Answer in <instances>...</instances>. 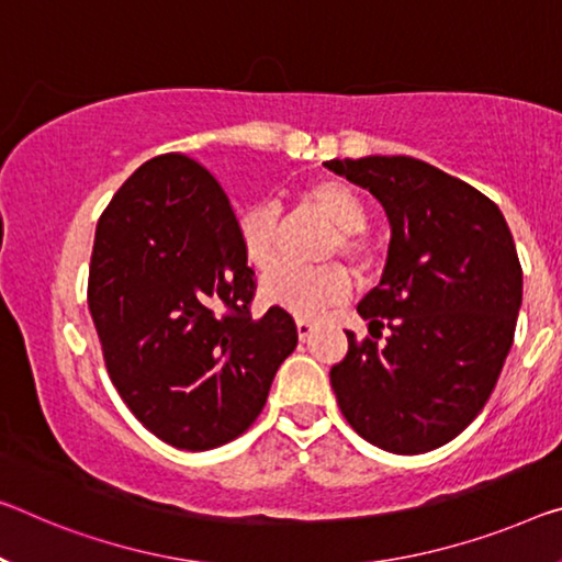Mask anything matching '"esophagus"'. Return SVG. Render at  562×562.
<instances>
[{
  "instance_id": "obj_1",
  "label": "esophagus",
  "mask_w": 562,
  "mask_h": 562,
  "mask_svg": "<svg viewBox=\"0 0 562 562\" xmlns=\"http://www.w3.org/2000/svg\"><path fill=\"white\" fill-rule=\"evenodd\" d=\"M296 331H299V339H306L314 331V324L308 322V318H296Z\"/></svg>"
}]
</instances>
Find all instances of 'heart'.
I'll return each mask as SVG.
<instances>
[{"instance_id":"obj_1","label":"heart","mask_w":562,"mask_h":562,"mask_svg":"<svg viewBox=\"0 0 562 562\" xmlns=\"http://www.w3.org/2000/svg\"><path fill=\"white\" fill-rule=\"evenodd\" d=\"M301 195L311 209H316L334 228H339L334 238L326 240L322 258L339 256L353 271H364L369 263V248L364 238L359 236L369 218L364 198L347 183L331 178L314 180ZM276 228H279V211L273 205H248L238 213L236 233L240 251L256 269H263L271 261ZM258 291H261L266 304L306 318L316 316L324 306L347 296L349 279L336 263L293 266L279 261L263 273Z\"/></svg>"}]
</instances>
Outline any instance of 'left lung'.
<instances>
[{
    "instance_id": "obj_1",
    "label": "left lung",
    "mask_w": 562,
    "mask_h": 562,
    "mask_svg": "<svg viewBox=\"0 0 562 562\" xmlns=\"http://www.w3.org/2000/svg\"><path fill=\"white\" fill-rule=\"evenodd\" d=\"M376 198L392 226L379 286L359 316L386 341L347 331L331 390L357 435L422 454L454 439L495 390L522 304V269L505 215L460 178L409 155L329 160ZM382 336V331H379Z\"/></svg>"
}]
</instances>
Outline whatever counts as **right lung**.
Returning <instances> with one entry per match:
<instances>
[{
  "mask_svg": "<svg viewBox=\"0 0 562 562\" xmlns=\"http://www.w3.org/2000/svg\"><path fill=\"white\" fill-rule=\"evenodd\" d=\"M236 213L188 155L143 162L94 231L88 306L108 374L137 422L178 450L236 439L296 349L289 311L251 316Z\"/></svg>",
  "mask_w": 562,
  "mask_h": 562,
  "instance_id": "add662e5",
  "label": "right lung"
}]
</instances>
